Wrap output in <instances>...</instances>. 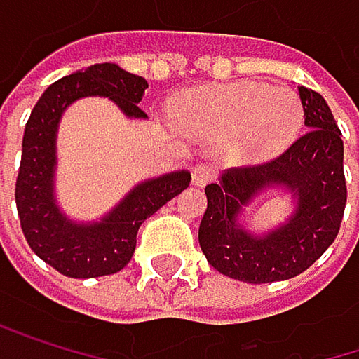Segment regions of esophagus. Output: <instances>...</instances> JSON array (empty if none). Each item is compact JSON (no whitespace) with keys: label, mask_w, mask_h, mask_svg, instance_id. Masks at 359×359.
Wrapping results in <instances>:
<instances>
[{"label":"esophagus","mask_w":359,"mask_h":359,"mask_svg":"<svg viewBox=\"0 0 359 359\" xmlns=\"http://www.w3.org/2000/svg\"><path fill=\"white\" fill-rule=\"evenodd\" d=\"M215 178V172L208 168V165H196L194 168V172H191V181H194V185L196 187H204V185H208L210 181Z\"/></svg>","instance_id":"1"}]
</instances>
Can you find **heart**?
<instances>
[{
    "instance_id": "obj_1",
    "label": "heart",
    "mask_w": 359,
    "mask_h": 359,
    "mask_svg": "<svg viewBox=\"0 0 359 359\" xmlns=\"http://www.w3.org/2000/svg\"><path fill=\"white\" fill-rule=\"evenodd\" d=\"M172 118L185 136L227 140L236 159L253 163L283 153L298 138L304 106L290 87L238 81L183 93L172 104Z\"/></svg>"
}]
</instances>
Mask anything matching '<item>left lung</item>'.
<instances>
[{"label":"left lung","mask_w":359,"mask_h":359,"mask_svg":"<svg viewBox=\"0 0 359 359\" xmlns=\"http://www.w3.org/2000/svg\"><path fill=\"white\" fill-rule=\"evenodd\" d=\"M298 93L309 132L274 161L225 170L204 189L202 253L215 270L243 283L298 276L334 243L343 221L347 185L341 130L317 91L298 87ZM272 189L287 193L294 208L285 222L257 235L248 229L246 212Z\"/></svg>","instance_id":"1"}]
</instances>
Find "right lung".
<instances>
[{
    "mask_svg": "<svg viewBox=\"0 0 359 359\" xmlns=\"http://www.w3.org/2000/svg\"><path fill=\"white\" fill-rule=\"evenodd\" d=\"M149 83L116 63H95L53 83L25 125L16 178V210L32 251L72 278L114 274L130 264L144 219L189 187V170L147 178L95 221H74L55 194L57 134L63 112L83 97H108L127 118H147L138 108Z\"/></svg>",
    "mask_w": 359,
    "mask_h": 359,
    "instance_id": "obj_1",
    "label": "right lung"
}]
</instances>
